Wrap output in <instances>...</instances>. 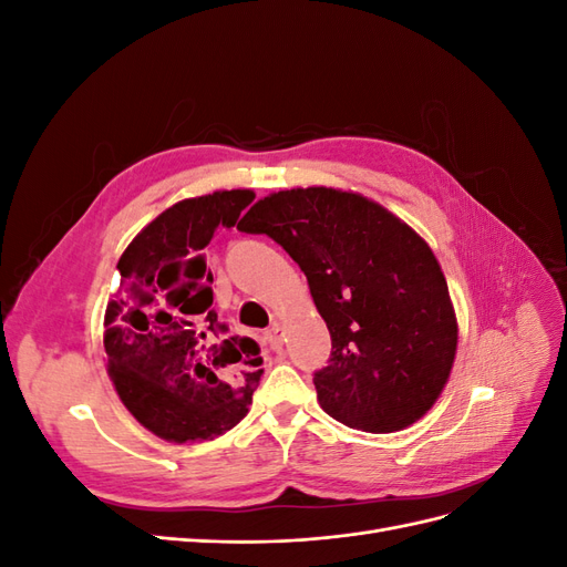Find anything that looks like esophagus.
Wrapping results in <instances>:
<instances>
[{
    "mask_svg": "<svg viewBox=\"0 0 567 567\" xmlns=\"http://www.w3.org/2000/svg\"><path fill=\"white\" fill-rule=\"evenodd\" d=\"M265 340L269 342L271 348H281L284 346V326L281 323H274L271 329L265 331Z\"/></svg>",
    "mask_w": 567,
    "mask_h": 567,
    "instance_id": "esophagus-1",
    "label": "esophagus"
}]
</instances>
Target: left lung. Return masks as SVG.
Masks as SVG:
<instances>
[{
    "label": "left lung",
    "instance_id": "left-lung-1",
    "mask_svg": "<svg viewBox=\"0 0 567 567\" xmlns=\"http://www.w3.org/2000/svg\"><path fill=\"white\" fill-rule=\"evenodd\" d=\"M238 229L271 236L305 271L333 346L315 373L326 414L367 433L423 419L458 346L447 279L423 236L373 198L333 186L274 192Z\"/></svg>",
    "mask_w": 567,
    "mask_h": 567
}]
</instances>
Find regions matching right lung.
Segmentation results:
<instances>
[{
  "label": "right lung",
  "instance_id": "1",
  "mask_svg": "<svg viewBox=\"0 0 567 567\" xmlns=\"http://www.w3.org/2000/svg\"><path fill=\"white\" fill-rule=\"evenodd\" d=\"M252 198L250 188L184 198L117 260L120 288L104 315L106 369L120 402L161 440L203 442L231 431L260 385V346L225 336L205 265L217 229H231Z\"/></svg>",
  "mask_w": 567,
  "mask_h": 567
}]
</instances>
